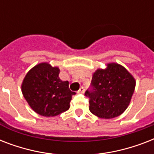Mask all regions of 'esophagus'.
Wrapping results in <instances>:
<instances>
[{
  "label": "esophagus",
  "instance_id": "34e87169",
  "mask_svg": "<svg viewBox=\"0 0 154 154\" xmlns=\"http://www.w3.org/2000/svg\"><path fill=\"white\" fill-rule=\"evenodd\" d=\"M78 93H79V94H84V93H85V88H84V87H81L79 90H78Z\"/></svg>",
  "mask_w": 154,
  "mask_h": 154
}]
</instances>
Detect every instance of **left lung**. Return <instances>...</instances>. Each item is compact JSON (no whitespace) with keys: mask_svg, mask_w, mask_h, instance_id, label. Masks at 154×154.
Segmentation results:
<instances>
[{"mask_svg":"<svg viewBox=\"0 0 154 154\" xmlns=\"http://www.w3.org/2000/svg\"><path fill=\"white\" fill-rule=\"evenodd\" d=\"M135 85L134 77L119 64L109 63L104 69H97L91 89L85 94L89 98L90 112L105 119L118 117L129 106Z\"/></svg>","mask_w":154,"mask_h":154,"instance_id":"8db88e82","label":"left lung"}]
</instances>
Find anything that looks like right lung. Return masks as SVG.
Listing matches in <instances>:
<instances>
[{
	"label": "right lung",
	"mask_w": 154,
	"mask_h": 154,
	"mask_svg": "<svg viewBox=\"0 0 154 154\" xmlns=\"http://www.w3.org/2000/svg\"><path fill=\"white\" fill-rule=\"evenodd\" d=\"M60 69L49 63L35 65L27 72L21 85L23 96L33 111L44 117H55L69 109L75 92L69 82L59 77Z\"/></svg>",
	"instance_id": "right-lung-1"
}]
</instances>
